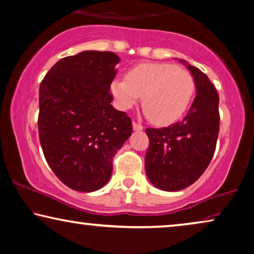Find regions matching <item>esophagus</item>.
I'll list each match as a JSON object with an SVG mask.
<instances>
[{
  "label": "esophagus",
  "mask_w": 254,
  "mask_h": 254,
  "mask_svg": "<svg viewBox=\"0 0 254 254\" xmlns=\"http://www.w3.org/2000/svg\"><path fill=\"white\" fill-rule=\"evenodd\" d=\"M132 127H133L134 131H141L142 128H144V127H142L141 124H138V123H135V122L132 123Z\"/></svg>",
  "instance_id": "esophagus-1"
}]
</instances>
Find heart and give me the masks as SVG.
I'll use <instances>...</instances> for the list:
<instances>
[{"label": "heart", "mask_w": 254, "mask_h": 254, "mask_svg": "<svg viewBox=\"0 0 254 254\" xmlns=\"http://www.w3.org/2000/svg\"><path fill=\"white\" fill-rule=\"evenodd\" d=\"M113 95L123 109L141 99L148 120L168 126L180 120L190 105L195 84L189 71L169 63H144L132 67L126 79L110 85Z\"/></svg>", "instance_id": "heart-1"}]
</instances>
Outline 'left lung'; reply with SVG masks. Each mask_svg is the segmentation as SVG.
Masks as SVG:
<instances>
[{"instance_id":"8db88e82","label":"left lung","mask_w":254,"mask_h":254,"mask_svg":"<svg viewBox=\"0 0 254 254\" xmlns=\"http://www.w3.org/2000/svg\"><path fill=\"white\" fill-rule=\"evenodd\" d=\"M180 62L191 72L197 90L188 115L168 127L146 128V175L155 188L169 192L190 187L203 174L215 152L220 127L215 87L198 67Z\"/></svg>"}]
</instances>
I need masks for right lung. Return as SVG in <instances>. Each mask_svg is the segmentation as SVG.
I'll list each match as a JSON object with an SVG mask.
<instances>
[{"label":"right lung","mask_w":254,"mask_h":254,"mask_svg":"<svg viewBox=\"0 0 254 254\" xmlns=\"http://www.w3.org/2000/svg\"><path fill=\"white\" fill-rule=\"evenodd\" d=\"M120 57L85 51L60 60L39 88V138L46 161L66 187L93 192L108 183L113 158L132 133L110 105Z\"/></svg>","instance_id":"1"}]
</instances>
